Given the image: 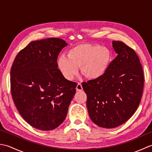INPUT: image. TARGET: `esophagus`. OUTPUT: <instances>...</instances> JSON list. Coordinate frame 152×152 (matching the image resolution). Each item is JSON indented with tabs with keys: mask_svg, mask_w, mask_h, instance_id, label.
<instances>
[{
	"mask_svg": "<svg viewBox=\"0 0 152 152\" xmlns=\"http://www.w3.org/2000/svg\"><path fill=\"white\" fill-rule=\"evenodd\" d=\"M76 90L77 91H82V90L83 89V88H82V84L80 83H78V85H77V86H76Z\"/></svg>",
	"mask_w": 152,
	"mask_h": 152,
	"instance_id": "esophagus-1",
	"label": "esophagus"
}]
</instances>
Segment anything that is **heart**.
I'll use <instances>...</instances> for the list:
<instances>
[{
	"mask_svg": "<svg viewBox=\"0 0 152 152\" xmlns=\"http://www.w3.org/2000/svg\"><path fill=\"white\" fill-rule=\"evenodd\" d=\"M110 60L108 48L100 44H82L74 46L58 58V69L66 79L72 80L78 75L79 67L87 78L95 80L101 77L107 70Z\"/></svg>",
	"mask_w": 152,
	"mask_h": 152,
	"instance_id": "1",
	"label": "heart"
}]
</instances>
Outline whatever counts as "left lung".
<instances>
[{"label":"left lung","instance_id":"1","mask_svg":"<svg viewBox=\"0 0 152 152\" xmlns=\"http://www.w3.org/2000/svg\"><path fill=\"white\" fill-rule=\"evenodd\" d=\"M117 57L100 78L82 83L87 108L93 122L111 129L127 121L139 106L144 89L142 64L133 49L113 41Z\"/></svg>","mask_w":152,"mask_h":152}]
</instances>
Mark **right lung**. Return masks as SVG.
Wrapping results in <instances>:
<instances>
[{
	"instance_id": "1",
	"label": "right lung",
	"mask_w": 152,
	"mask_h": 152,
	"mask_svg": "<svg viewBox=\"0 0 152 152\" xmlns=\"http://www.w3.org/2000/svg\"><path fill=\"white\" fill-rule=\"evenodd\" d=\"M67 45L58 38L33 41L16 56L10 71V89L19 114L42 131L57 128L65 119L77 83L58 69L59 52Z\"/></svg>"
}]
</instances>
